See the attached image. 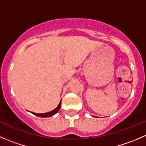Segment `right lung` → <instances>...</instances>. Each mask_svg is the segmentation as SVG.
I'll use <instances>...</instances> for the list:
<instances>
[{"instance_id": "1", "label": "right lung", "mask_w": 146, "mask_h": 146, "mask_svg": "<svg viewBox=\"0 0 146 146\" xmlns=\"http://www.w3.org/2000/svg\"><path fill=\"white\" fill-rule=\"evenodd\" d=\"M61 101L60 102L59 104H58V107H57L56 108L54 109V110H52V111H49V112L44 113V114H37V113H34V112H32V113L33 114H35V116H37V117H50L54 116V114H56L58 111H59L60 108H61Z\"/></svg>"}]
</instances>
